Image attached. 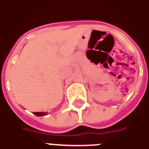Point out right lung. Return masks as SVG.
Returning a JSON list of instances; mask_svg holds the SVG:
<instances>
[{"label":"right lung","instance_id":"add662e5","mask_svg":"<svg viewBox=\"0 0 149 149\" xmlns=\"http://www.w3.org/2000/svg\"><path fill=\"white\" fill-rule=\"evenodd\" d=\"M33 114L36 115L37 116H45L47 113L46 112H33Z\"/></svg>","mask_w":149,"mask_h":149}]
</instances>
